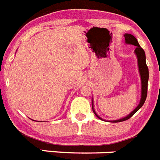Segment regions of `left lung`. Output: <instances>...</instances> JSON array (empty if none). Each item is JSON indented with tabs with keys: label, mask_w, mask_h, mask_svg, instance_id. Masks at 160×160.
<instances>
[{
	"label": "left lung",
	"mask_w": 160,
	"mask_h": 160,
	"mask_svg": "<svg viewBox=\"0 0 160 160\" xmlns=\"http://www.w3.org/2000/svg\"><path fill=\"white\" fill-rule=\"evenodd\" d=\"M124 38H125V43L129 44V45H133V46H135L136 48L135 49V53L137 57V60H138V71H139V74H140L141 78V98L140 102L138 103V105L135 107V109L133 111H131L128 116L124 117V118H119V119L117 120H110L108 122H122V121H125V120H128L132 116L133 114L136 113L137 111L142 107V105L145 102V100L147 98V95H148V78H149V71H148V67L147 66L146 63V55H145V52H144L143 49L140 47L139 44H138V41H137L136 38L133 36L132 34H130V33H125L124 34ZM92 110L94 111V114L99 119L105 120L102 118L101 117H99L97 114V113L95 112L94 109V101H93L92 98Z\"/></svg>",
	"instance_id": "obj_1"
}]
</instances>
